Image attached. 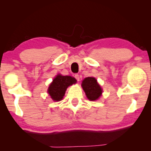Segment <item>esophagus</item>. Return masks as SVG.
<instances>
[{
	"label": "esophagus",
	"mask_w": 151,
	"mask_h": 151,
	"mask_svg": "<svg viewBox=\"0 0 151 151\" xmlns=\"http://www.w3.org/2000/svg\"><path fill=\"white\" fill-rule=\"evenodd\" d=\"M75 78L76 79V81H79V80H80V77H79V75H78V74H76V75H75Z\"/></svg>",
	"instance_id": "esophagus-1"
}]
</instances>
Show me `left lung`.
Wrapping results in <instances>:
<instances>
[{
    "label": "left lung",
    "mask_w": 151,
    "mask_h": 151,
    "mask_svg": "<svg viewBox=\"0 0 151 151\" xmlns=\"http://www.w3.org/2000/svg\"><path fill=\"white\" fill-rule=\"evenodd\" d=\"M82 87L90 101H96L102 94V88L94 77H87L82 83Z\"/></svg>",
    "instance_id": "obj_1"
}]
</instances>
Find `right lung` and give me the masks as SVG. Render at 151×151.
Instances as JSON below:
<instances>
[{"instance_id":"right-lung-1","label":"right lung","mask_w":151,"mask_h":151,"mask_svg":"<svg viewBox=\"0 0 151 151\" xmlns=\"http://www.w3.org/2000/svg\"><path fill=\"white\" fill-rule=\"evenodd\" d=\"M76 79L72 76L58 75L50 85L48 93L53 101H59L63 99L68 86L76 83Z\"/></svg>"}]
</instances>
